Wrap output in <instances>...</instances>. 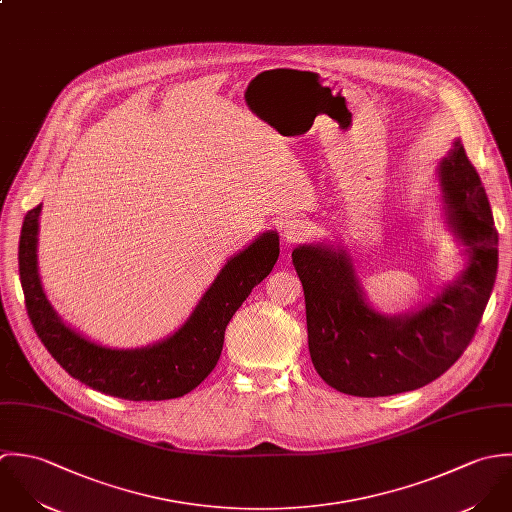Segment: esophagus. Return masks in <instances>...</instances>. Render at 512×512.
I'll use <instances>...</instances> for the list:
<instances>
[{"label":"esophagus","mask_w":512,"mask_h":512,"mask_svg":"<svg viewBox=\"0 0 512 512\" xmlns=\"http://www.w3.org/2000/svg\"><path fill=\"white\" fill-rule=\"evenodd\" d=\"M281 231H283V237H285L287 243H299L308 235L307 223L303 219H297V217L285 221Z\"/></svg>","instance_id":"esophagus-1"}]
</instances>
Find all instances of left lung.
I'll return each mask as SVG.
<instances>
[{"mask_svg": "<svg viewBox=\"0 0 512 512\" xmlns=\"http://www.w3.org/2000/svg\"><path fill=\"white\" fill-rule=\"evenodd\" d=\"M437 172L447 225L469 263L419 310L386 316L370 307L352 259L340 247L316 243L293 251L314 370L342 394L394 396L433 382L459 360L481 322L499 267L491 204L461 140L453 142Z\"/></svg>", "mask_w": 512, "mask_h": 512, "instance_id": "left-lung-1", "label": "left lung"}]
</instances>
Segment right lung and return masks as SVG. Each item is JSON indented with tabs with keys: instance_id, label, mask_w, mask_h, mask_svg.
<instances>
[{
	"instance_id": "1",
	"label": "right lung",
	"mask_w": 512,
	"mask_h": 512,
	"mask_svg": "<svg viewBox=\"0 0 512 512\" xmlns=\"http://www.w3.org/2000/svg\"><path fill=\"white\" fill-rule=\"evenodd\" d=\"M41 204L27 211L19 237V279L29 320L49 354L85 386L130 402L182 398L215 368L225 328L279 259V235L267 231L233 255L190 318L166 340L134 350L97 344L65 324L51 307L37 271Z\"/></svg>"
}]
</instances>
